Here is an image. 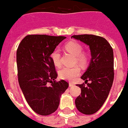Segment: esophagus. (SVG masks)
<instances>
[{
	"label": "esophagus",
	"mask_w": 128,
	"mask_h": 128,
	"mask_svg": "<svg viewBox=\"0 0 128 128\" xmlns=\"http://www.w3.org/2000/svg\"><path fill=\"white\" fill-rule=\"evenodd\" d=\"M69 87H73L74 86V84L73 83H69Z\"/></svg>",
	"instance_id": "1"
}]
</instances>
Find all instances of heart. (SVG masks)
<instances>
[{"label":"heart","instance_id":"heart-1","mask_svg":"<svg viewBox=\"0 0 128 128\" xmlns=\"http://www.w3.org/2000/svg\"><path fill=\"white\" fill-rule=\"evenodd\" d=\"M65 48L68 52L76 56L77 63L81 66H86L88 63V56L86 53L82 52L83 47L78 42L72 41L68 42L65 45ZM51 60L54 65L56 67L60 66V53L59 49L56 48L52 51L50 55ZM80 72V69L78 67L76 66L73 68H63L59 71V76L62 79L68 81H73L76 79Z\"/></svg>","mask_w":128,"mask_h":128}]
</instances>
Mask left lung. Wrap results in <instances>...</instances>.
Segmentation results:
<instances>
[{"label":"left lung","mask_w":128,"mask_h":128,"mask_svg":"<svg viewBox=\"0 0 128 128\" xmlns=\"http://www.w3.org/2000/svg\"><path fill=\"white\" fill-rule=\"evenodd\" d=\"M89 46L91 53L90 64L81 78L85 84H77L81 95L75 100L76 108L85 114L96 113L106 100L114 79V58L112 46L106 40L93 34L72 36Z\"/></svg>","instance_id":"1"}]
</instances>
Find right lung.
Instances as JSON below:
<instances>
[{"label":"right lung","mask_w":128,"mask_h":128,"mask_svg":"<svg viewBox=\"0 0 128 128\" xmlns=\"http://www.w3.org/2000/svg\"><path fill=\"white\" fill-rule=\"evenodd\" d=\"M65 36L32 34L25 36L16 51L20 88L32 109L40 115L58 109L62 94L69 87L64 80L56 82L58 74L50 55ZM51 83L48 86L47 84Z\"/></svg>","instance_id":"obj_1"}]
</instances>
